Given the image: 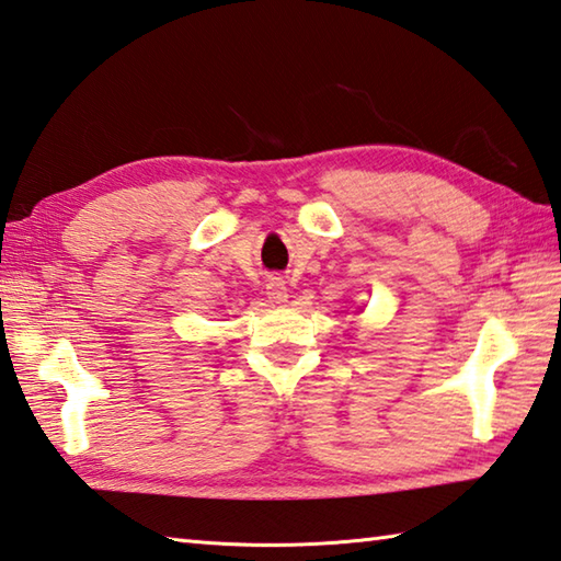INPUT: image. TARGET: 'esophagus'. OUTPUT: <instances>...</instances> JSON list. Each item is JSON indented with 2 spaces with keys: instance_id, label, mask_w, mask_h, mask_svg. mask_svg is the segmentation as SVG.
Wrapping results in <instances>:
<instances>
[{
  "instance_id": "1",
  "label": "esophagus",
  "mask_w": 561,
  "mask_h": 561,
  "mask_svg": "<svg viewBox=\"0 0 561 561\" xmlns=\"http://www.w3.org/2000/svg\"><path fill=\"white\" fill-rule=\"evenodd\" d=\"M267 297H270L274 304H279V301L287 299V287H284V282H282L279 277L267 279Z\"/></svg>"
}]
</instances>
